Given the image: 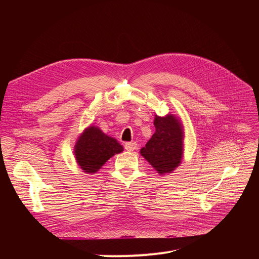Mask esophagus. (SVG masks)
I'll list each match as a JSON object with an SVG mask.
<instances>
[{"mask_svg": "<svg viewBox=\"0 0 259 259\" xmlns=\"http://www.w3.org/2000/svg\"><path fill=\"white\" fill-rule=\"evenodd\" d=\"M137 143L135 142H131V143H126L125 144V149L127 151H133V150H135V149H137Z\"/></svg>", "mask_w": 259, "mask_h": 259, "instance_id": "obj_1", "label": "esophagus"}]
</instances>
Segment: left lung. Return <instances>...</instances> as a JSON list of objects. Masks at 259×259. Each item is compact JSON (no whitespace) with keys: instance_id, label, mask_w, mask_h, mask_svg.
I'll return each mask as SVG.
<instances>
[{"instance_id":"obj_1","label":"left lung","mask_w":259,"mask_h":259,"mask_svg":"<svg viewBox=\"0 0 259 259\" xmlns=\"http://www.w3.org/2000/svg\"><path fill=\"white\" fill-rule=\"evenodd\" d=\"M155 132L141 149V154L159 173H171L181 164L183 157L184 131L181 121L174 115L155 116Z\"/></svg>"}]
</instances>
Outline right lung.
Returning <instances> with one entry per match:
<instances>
[{
    "instance_id": "obj_1",
    "label": "right lung",
    "mask_w": 259,
    "mask_h": 259,
    "mask_svg": "<svg viewBox=\"0 0 259 259\" xmlns=\"http://www.w3.org/2000/svg\"><path fill=\"white\" fill-rule=\"evenodd\" d=\"M122 151V146L97 127H89L80 135L74 148L78 166L87 173H95L113 155Z\"/></svg>"
}]
</instances>
